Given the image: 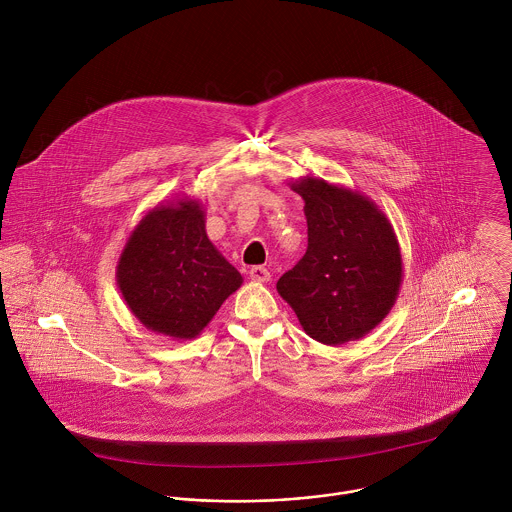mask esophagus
<instances>
[{"label":"esophagus","mask_w":512,"mask_h":512,"mask_svg":"<svg viewBox=\"0 0 512 512\" xmlns=\"http://www.w3.org/2000/svg\"><path fill=\"white\" fill-rule=\"evenodd\" d=\"M250 280L266 284V282H270V272L264 266H252L250 268Z\"/></svg>","instance_id":"34e87169"}]
</instances>
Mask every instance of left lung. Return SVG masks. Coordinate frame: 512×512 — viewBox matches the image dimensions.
Segmentation results:
<instances>
[{
	"label": "left lung",
	"instance_id": "1",
	"mask_svg": "<svg viewBox=\"0 0 512 512\" xmlns=\"http://www.w3.org/2000/svg\"><path fill=\"white\" fill-rule=\"evenodd\" d=\"M307 250L276 284L303 331L323 345L370 333L392 309L402 286V254L386 215L363 193L301 177Z\"/></svg>",
	"mask_w": 512,
	"mask_h": 512
}]
</instances>
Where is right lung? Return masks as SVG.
Instances as JSON below:
<instances>
[{"mask_svg":"<svg viewBox=\"0 0 512 512\" xmlns=\"http://www.w3.org/2000/svg\"><path fill=\"white\" fill-rule=\"evenodd\" d=\"M116 282L146 329L187 341L211 323L242 276L209 240L203 205L185 197L138 222L118 258Z\"/></svg>","mask_w":512,"mask_h":512,"instance_id":"right-lung-1","label":"right lung"}]
</instances>
